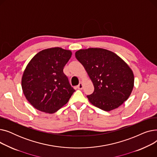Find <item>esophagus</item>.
<instances>
[{
    "instance_id": "esophagus-1",
    "label": "esophagus",
    "mask_w": 157,
    "mask_h": 157,
    "mask_svg": "<svg viewBox=\"0 0 157 157\" xmlns=\"http://www.w3.org/2000/svg\"><path fill=\"white\" fill-rule=\"evenodd\" d=\"M77 88H78V89H79V90H82V89H83V83H80L77 86Z\"/></svg>"
}]
</instances>
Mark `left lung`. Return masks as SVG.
Returning <instances> with one entry per match:
<instances>
[{"label": "left lung", "instance_id": "left-lung-1", "mask_svg": "<svg viewBox=\"0 0 157 157\" xmlns=\"http://www.w3.org/2000/svg\"><path fill=\"white\" fill-rule=\"evenodd\" d=\"M94 86L90 102L105 111L118 108L132 91L134 76L128 65L116 53L103 48L79 49L75 53Z\"/></svg>", "mask_w": 157, "mask_h": 157}]
</instances>
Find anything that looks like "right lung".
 Returning a JSON list of instances; mask_svg holds the SVG:
<instances>
[{
  "instance_id": "right-lung-1",
  "label": "right lung",
  "mask_w": 157,
  "mask_h": 157,
  "mask_svg": "<svg viewBox=\"0 0 157 157\" xmlns=\"http://www.w3.org/2000/svg\"><path fill=\"white\" fill-rule=\"evenodd\" d=\"M70 50L55 47L37 53L27 64L21 87L27 101L36 109L52 114L67 104L75 92L63 73Z\"/></svg>"
}]
</instances>
